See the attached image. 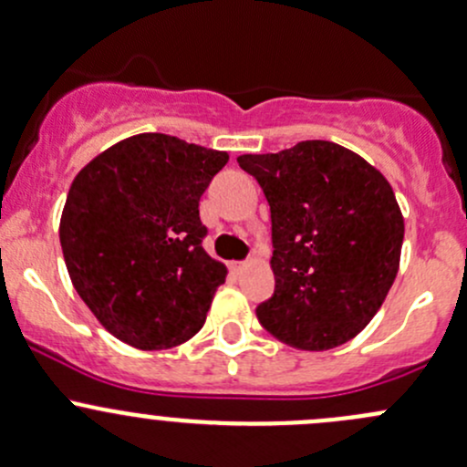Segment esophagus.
<instances>
[{"label":"esophagus","instance_id":"1","mask_svg":"<svg viewBox=\"0 0 467 467\" xmlns=\"http://www.w3.org/2000/svg\"><path fill=\"white\" fill-rule=\"evenodd\" d=\"M246 268V262H230V271L233 273H242Z\"/></svg>","mask_w":467,"mask_h":467}]
</instances>
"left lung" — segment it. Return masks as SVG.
Returning <instances> with one entry per match:
<instances>
[{"mask_svg": "<svg viewBox=\"0 0 467 467\" xmlns=\"http://www.w3.org/2000/svg\"><path fill=\"white\" fill-rule=\"evenodd\" d=\"M271 205L275 291L257 320L304 351L356 337L399 273L405 223L391 185L362 156L328 140L244 154Z\"/></svg>", "mask_w": 467, "mask_h": 467, "instance_id": "8db88e82", "label": "left lung"}]
</instances>
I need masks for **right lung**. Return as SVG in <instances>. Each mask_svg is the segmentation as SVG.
<instances>
[{"instance_id": "1", "label": "right lung", "mask_w": 467, "mask_h": 467, "mask_svg": "<svg viewBox=\"0 0 467 467\" xmlns=\"http://www.w3.org/2000/svg\"><path fill=\"white\" fill-rule=\"evenodd\" d=\"M225 163V151L139 134L73 179L62 254L78 296L118 340L154 351L201 331L228 271L203 250L199 199Z\"/></svg>"}]
</instances>
